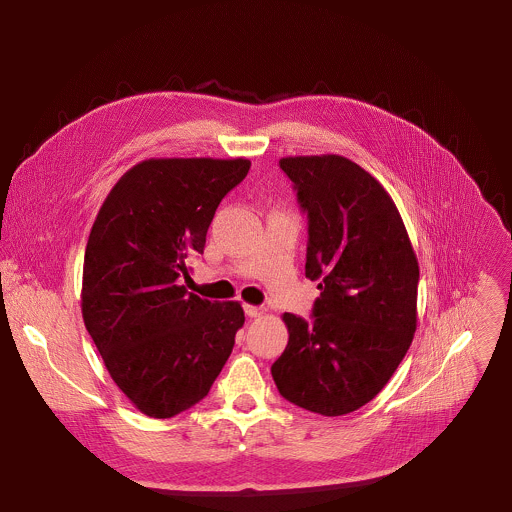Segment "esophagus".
<instances>
[{
  "mask_svg": "<svg viewBox=\"0 0 512 512\" xmlns=\"http://www.w3.org/2000/svg\"><path fill=\"white\" fill-rule=\"evenodd\" d=\"M265 308L263 306H253V304H247L245 306V314L249 316V318H261V316H265Z\"/></svg>",
  "mask_w": 512,
  "mask_h": 512,
  "instance_id": "esophagus-1",
  "label": "esophagus"
}]
</instances>
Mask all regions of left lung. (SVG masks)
Returning <instances> with one entry per match:
<instances>
[{
    "label": "left lung",
    "instance_id": "left-lung-1",
    "mask_svg": "<svg viewBox=\"0 0 512 512\" xmlns=\"http://www.w3.org/2000/svg\"><path fill=\"white\" fill-rule=\"evenodd\" d=\"M281 170L308 210L306 277L320 281L314 322L289 332L273 381L289 403L326 417L375 399L417 328L419 263L381 182L344 156H289Z\"/></svg>",
    "mask_w": 512,
    "mask_h": 512
}]
</instances>
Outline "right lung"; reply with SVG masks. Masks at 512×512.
Instances as JSON below:
<instances>
[{"mask_svg": "<svg viewBox=\"0 0 512 512\" xmlns=\"http://www.w3.org/2000/svg\"><path fill=\"white\" fill-rule=\"evenodd\" d=\"M247 158H150L129 168L93 223L81 310L105 367L148 417L204 399L245 324L239 302H208L180 283L202 253L214 210Z\"/></svg>", "mask_w": 512, "mask_h": 512, "instance_id": "add662e5", "label": "right lung"}]
</instances>
